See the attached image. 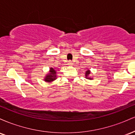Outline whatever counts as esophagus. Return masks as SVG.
I'll return each mask as SVG.
<instances>
[{
	"instance_id": "esophagus-1",
	"label": "esophagus",
	"mask_w": 135,
	"mask_h": 135,
	"mask_svg": "<svg viewBox=\"0 0 135 135\" xmlns=\"http://www.w3.org/2000/svg\"><path fill=\"white\" fill-rule=\"evenodd\" d=\"M72 64H73V63H72V61H71V60H69V62H68V65H72Z\"/></svg>"
}]
</instances>
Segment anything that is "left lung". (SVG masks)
<instances>
[{
    "instance_id": "obj_1",
    "label": "left lung",
    "mask_w": 135,
    "mask_h": 135,
    "mask_svg": "<svg viewBox=\"0 0 135 135\" xmlns=\"http://www.w3.org/2000/svg\"><path fill=\"white\" fill-rule=\"evenodd\" d=\"M89 74H90V71H89V70H88L86 71V77L87 79H91V78H90V77H88V76H89Z\"/></svg>"
}]
</instances>
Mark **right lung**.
Instances as JSON below:
<instances>
[{
	"label": "right lung",
	"mask_w": 135,
	"mask_h": 135,
	"mask_svg": "<svg viewBox=\"0 0 135 135\" xmlns=\"http://www.w3.org/2000/svg\"><path fill=\"white\" fill-rule=\"evenodd\" d=\"M56 71L54 70L52 68L50 69V71H49V74H47V75H46V77H45L44 80L46 82H50L53 81L54 80L56 79Z\"/></svg>",
	"instance_id": "add662e5"
}]
</instances>
